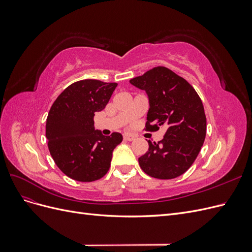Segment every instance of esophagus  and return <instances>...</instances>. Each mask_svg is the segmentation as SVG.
<instances>
[{"mask_svg":"<svg viewBox=\"0 0 252 252\" xmlns=\"http://www.w3.org/2000/svg\"><path fill=\"white\" fill-rule=\"evenodd\" d=\"M123 138H124V140H126V141H133V140L135 139V136L132 135V134H130V133H124V134H123Z\"/></svg>","mask_w":252,"mask_h":252,"instance_id":"1","label":"esophagus"}]
</instances>
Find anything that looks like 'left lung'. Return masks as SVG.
<instances>
[{
    "mask_svg": "<svg viewBox=\"0 0 252 252\" xmlns=\"http://www.w3.org/2000/svg\"><path fill=\"white\" fill-rule=\"evenodd\" d=\"M130 84L147 94V130L166 128L158 144L148 141V151L139 158L142 170L156 179L169 180L186 172L203 146L206 116L194 88L166 67H155Z\"/></svg>",
    "mask_w": 252,
    "mask_h": 252,
    "instance_id": "1",
    "label": "left lung"
}]
</instances>
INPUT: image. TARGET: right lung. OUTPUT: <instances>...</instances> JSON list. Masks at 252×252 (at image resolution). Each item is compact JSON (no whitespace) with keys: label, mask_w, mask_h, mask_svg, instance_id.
Here are the masks:
<instances>
[{"label":"right lung","mask_w":252,"mask_h":252,"mask_svg":"<svg viewBox=\"0 0 252 252\" xmlns=\"http://www.w3.org/2000/svg\"><path fill=\"white\" fill-rule=\"evenodd\" d=\"M117 83L82 80L68 86L52 104L46 139L53 161L63 173L79 182H93L107 173L112 152L123 136L95 130L94 117L110 100Z\"/></svg>","instance_id":"1"}]
</instances>
